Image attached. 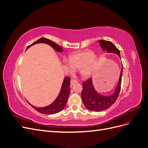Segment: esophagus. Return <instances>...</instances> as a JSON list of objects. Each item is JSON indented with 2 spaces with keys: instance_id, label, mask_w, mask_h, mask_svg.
I'll return each instance as SVG.
<instances>
[{
  "instance_id": "obj_1",
  "label": "esophagus",
  "mask_w": 148,
  "mask_h": 148,
  "mask_svg": "<svg viewBox=\"0 0 148 148\" xmlns=\"http://www.w3.org/2000/svg\"><path fill=\"white\" fill-rule=\"evenodd\" d=\"M77 83V81H76L75 79H71L70 83H71V85H73L74 84Z\"/></svg>"
}]
</instances>
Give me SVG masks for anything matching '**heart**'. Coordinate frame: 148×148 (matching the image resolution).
Returning <instances> with one entry per match:
<instances>
[{"label": "heart", "mask_w": 148, "mask_h": 148, "mask_svg": "<svg viewBox=\"0 0 148 148\" xmlns=\"http://www.w3.org/2000/svg\"><path fill=\"white\" fill-rule=\"evenodd\" d=\"M98 65V57L92 51L86 50L74 53L70 57V61H65L66 69L73 71L79 69V73L83 78H88L95 73Z\"/></svg>", "instance_id": "1"}]
</instances>
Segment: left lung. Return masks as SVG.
I'll list each match as a JSON object with an SVG mask.
<instances>
[{
  "instance_id": "obj_1",
  "label": "left lung",
  "mask_w": 148,
  "mask_h": 148,
  "mask_svg": "<svg viewBox=\"0 0 148 148\" xmlns=\"http://www.w3.org/2000/svg\"><path fill=\"white\" fill-rule=\"evenodd\" d=\"M100 46L102 50L107 53H113L117 54L120 59V51L110 41L106 40H99ZM123 72V65H122L118 83L113 94L109 96H103L100 95L94 87L92 79L90 78L87 81L83 83V90L82 92V99L84 106L91 111L99 112L106 110L114 104L117 100L121 88Z\"/></svg>"
}]
</instances>
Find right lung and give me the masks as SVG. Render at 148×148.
I'll use <instances>...</instances> for the list:
<instances>
[{
	"mask_svg": "<svg viewBox=\"0 0 148 148\" xmlns=\"http://www.w3.org/2000/svg\"><path fill=\"white\" fill-rule=\"evenodd\" d=\"M38 43H44L48 44L49 46H51L54 50H56L57 52H63V49H62L60 46L57 45L56 43L53 42L51 40L48 39L41 38L37 40L36 41L34 42L32 44H31L29 46L27 47L26 49H28L31 46H32ZM70 78L69 77H65L64 79L63 83L62 84V87L60 89V92L58 95L56 99V100L53 101L52 104L49 105L47 106H45L43 107H37L34 106H33L29 102H28L30 106L33 107V108L39 112L44 114H54L56 113L59 112L61 110L64 109V107L67 102V100L70 92Z\"/></svg>",
	"mask_w": 148,
	"mask_h": 148,
	"instance_id": "right-lung-1",
	"label": "right lung"
}]
</instances>
